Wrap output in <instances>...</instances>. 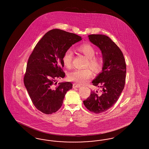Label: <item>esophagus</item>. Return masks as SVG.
Returning a JSON list of instances; mask_svg holds the SVG:
<instances>
[{"mask_svg":"<svg viewBox=\"0 0 149 149\" xmlns=\"http://www.w3.org/2000/svg\"><path fill=\"white\" fill-rule=\"evenodd\" d=\"M80 84H77V83H73V84H72L73 88H79V87H80Z\"/></svg>","mask_w":149,"mask_h":149,"instance_id":"esophagus-1","label":"esophagus"}]
</instances>
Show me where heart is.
I'll return each instance as SVG.
<instances>
[{
    "mask_svg": "<svg viewBox=\"0 0 149 149\" xmlns=\"http://www.w3.org/2000/svg\"><path fill=\"white\" fill-rule=\"evenodd\" d=\"M77 49L78 52L88 58L86 67L89 66L95 72L100 70L102 66V59L100 57L95 55L96 51L92 45L89 43H83L79 46ZM72 51L70 49L66 50L62 58L64 66L68 69H70L72 66ZM92 77V72L88 68L76 69L71 71L68 75V78L70 80L80 84L88 83Z\"/></svg>",
    "mask_w": 149,
    "mask_h": 149,
    "instance_id": "1",
    "label": "heart"
}]
</instances>
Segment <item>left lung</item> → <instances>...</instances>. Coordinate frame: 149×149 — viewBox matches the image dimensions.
Masks as SVG:
<instances>
[{
    "mask_svg": "<svg viewBox=\"0 0 149 149\" xmlns=\"http://www.w3.org/2000/svg\"><path fill=\"white\" fill-rule=\"evenodd\" d=\"M88 37L103 54V70L92 81L93 85L102 90L100 92L92 91L83 103L89 111L101 113L113 106L119 98L125 85L126 65L122 51L109 37L103 35Z\"/></svg>",
    "mask_w": 149,
    "mask_h": 149,
    "instance_id": "8db88e82",
    "label": "left lung"
}]
</instances>
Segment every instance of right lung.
<instances>
[{"instance_id": "add662e5", "label": "right lung", "mask_w": 149, "mask_h": 149, "mask_svg": "<svg viewBox=\"0 0 149 149\" xmlns=\"http://www.w3.org/2000/svg\"><path fill=\"white\" fill-rule=\"evenodd\" d=\"M81 40L74 33L54 29L43 36L29 57L24 84L33 104L43 113L57 112L72 88L70 82L57 85L56 80L65 76L62 60L65 51Z\"/></svg>"}]
</instances>
